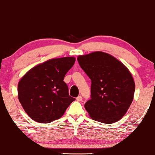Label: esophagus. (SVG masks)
<instances>
[{"mask_svg":"<svg viewBox=\"0 0 155 155\" xmlns=\"http://www.w3.org/2000/svg\"><path fill=\"white\" fill-rule=\"evenodd\" d=\"M82 99V96H78L77 98H76V100H77L78 101H81Z\"/></svg>","mask_w":155,"mask_h":155,"instance_id":"34e87169","label":"esophagus"}]
</instances>
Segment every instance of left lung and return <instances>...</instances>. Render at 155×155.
<instances>
[{"instance_id":"1","label":"left lung","mask_w":155,"mask_h":155,"mask_svg":"<svg viewBox=\"0 0 155 155\" xmlns=\"http://www.w3.org/2000/svg\"><path fill=\"white\" fill-rule=\"evenodd\" d=\"M80 66L92 81L91 99L84 108L93 120L112 124L128 111L135 92L128 69L111 55L96 51L78 57Z\"/></svg>"}]
</instances>
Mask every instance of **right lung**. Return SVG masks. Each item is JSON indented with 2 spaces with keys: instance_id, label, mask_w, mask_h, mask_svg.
Listing matches in <instances>:
<instances>
[{
  "instance_id": "right-lung-1",
  "label": "right lung",
  "mask_w": 155,
  "mask_h": 155,
  "mask_svg": "<svg viewBox=\"0 0 155 155\" xmlns=\"http://www.w3.org/2000/svg\"><path fill=\"white\" fill-rule=\"evenodd\" d=\"M75 62L74 57L53 58L36 65L18 83V99L25 112L38 123L60 118L75 101L63 81Z\"/></svg>"
}]
</instances>
